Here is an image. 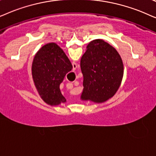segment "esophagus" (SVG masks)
I'll list each match as a JSON object with an SVG mask.
<instances>
[{
	"label": "esophagus",
	"mask_w": 156,
	"mask_h": 156,
	"mask_svg": "<svg viewBox=\"0 0 156 156\" xmlns=\"http://www.w3.org/2000/svg\"><path fill=\"white\" fill-rule=\"evenodd\" d=\"M74 67H75V68H77V66H74Z\"/></svg>",
	"instance_id": "esophagus-1"
}]
</instances>
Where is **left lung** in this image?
Here are the masks:
<instances>
[{"label":"left lung","mask_w":156,"mask_h":156,"mask_svg":"<svg viewBox=\"0 0 156 156\" xmlns=\"http://www.w3.org/2000/svg\"><path fill=\"white\" fill-rule=\"evenodd\" d=\"M83 75L81 99L103 103L115 95L123 74V64L117 51L101 39L89 43L80 60Z\"/></svg>","instance_id":"1"}]
</instances>
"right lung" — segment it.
<instances>
[{
	"label": "right lung",
	"mask_w": 156,
	"mask_h": 156,
	"mask_svg": "<svg viewBox=\"0 0 156 156\" xmlns=\"http://www.w3.org/2000/svg\"><path fill=\"white\" fill-rule=\"evenodd\" d=\"M72 68L65 53L55 43H48L37 52L32 65L33 78L39 95L48 104L66 102L60 84Z\"/></svg>",
	"instance_id": "right-lung-1"
}]
</instances>
